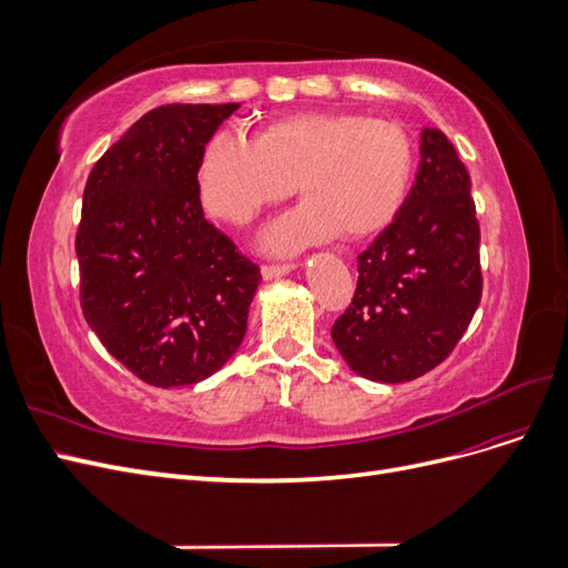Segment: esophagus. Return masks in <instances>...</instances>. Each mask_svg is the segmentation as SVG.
<instances>
[{"instance_id": "esophagus-1", "label": "esophagus", "mask_w": 568, "mask_h": 568, "mask_svg": "<svg viewBox=\"0 0 568 568\" xmlns=\"http://www.w3.org/2000/svg\"><path fill=\"white\" fill-rule=\"evenodd\" d=\"M294 267H296L294 261H288V263H270V265L263 267V277L265 280H277V277H282V274H288Z\"/></svg>"}]
</instances>
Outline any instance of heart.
I'll list each match as a JSON object with an SVG mask.
<instances>
[{"mask_svg":"<svg viewBox=\"0 0 568 568\" xmlns=\"http://www.w3.org/2000/svg\"><path fill=\"white\" fill-rule=\"evenodd\" d=\"M415 175L412 136L357 113H298L277 120L255 144L232 130L211 136L199 161L201 201L215 217L244 225L263 205L301 189L303 209L274 225L267 244L365 239L398 215Z\"/></svg>","mask_w":568,"mask_h":568,"instance_id":"heart-1","label":"heart"}]
</instances>
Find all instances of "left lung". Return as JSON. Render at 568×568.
Instances as JSON below:
<instances>
[{
  "instance_id": "1",
  "label": "left lung",
  "mask_w": 568,
  "mask_h": 568,
  "mask_svg": "<svg viewBox=\"0 0 568 568\" xmlns=\"http://www.w3.org/2000/svg\"><path fill=\"white\" fill-rule=\"evenodd\" d=\"M478 244L467 168L448 136L426 128L417 182L390 225L357 255L353 301L332 326L348 367L382 384L438 367L480 303Z\"/></svg>"
}]
</instances>
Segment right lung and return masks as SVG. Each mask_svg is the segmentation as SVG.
I'll list each match as a JSON object with an SVG mask.
<instances>
[{"instance_id": "right-lung-1", "label": "right lung", "mask_w": 568, "mask_h": 568, "mask_svg": "<svg viewBox=\"0 0 568 568\" xmlns=\"http://www.w3.org/2000/svg\"><path fill=\"white\" fill-rule=\"evenodd\" d=\"M239 104L144 113L84 184L80 307L104 348L151 386L209 379L236 353L261 267L203 217L199 161Z\"/></svg>"}]
</instances>
